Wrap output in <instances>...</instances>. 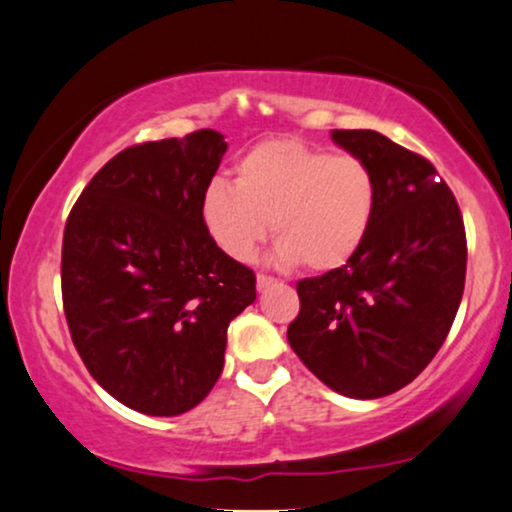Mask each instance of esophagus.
<instances>
[{
	"mask_svg": "<svg viewBox=\"0 0 512 512\" xmlns=\"http://www.w3.org/2000/svg\"><path fill=\"white\" fill-rule=\"evenodd\" d=\"M274 283H276V279H272V276L257 274V291H264V288L274 286Z\"/></svg>",
	"mask_w": 512,
	"mask_h": 512,
	"instance_id": "1",
	"label": "esophagus"
}]
</instances>
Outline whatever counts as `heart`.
Segmentation results:
<instances>
[{
  "label": "heart",
  "instance_id": "b5f03b06",
  "mask_svg": "<svg viewBox=\"0 0 512 512\" xmlns=\"http://www.w3.org/2000/svg\"><path fill=\"white\" fill-rule=\"evenodd\" d=\"M377 209L367 162L331 155L293 138L264 140L236 164V183L214 178L200 200L202 224L236 262L255 257L269 229L272 260L315 272L343 267L365 243Z\"/></svg>",
  "mask_w": 512,
  "mask_h": 512
}]
</instances>
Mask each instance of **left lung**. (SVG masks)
I'll list each match as a JSON object with an SVG mask.
<instances>
[{
  "label": "left lung",
  "mask_w": 512,
  "mask_h": 512,
  "mask_svg": "<svg viewBox=\"0 0 512 512\" xmlns=\"http://www.w3.org/2000/svg\"><path fill=\"white\" fill-rule=\"evenodd\" d=\"M331 140L369 164L377 209L343 267L298 281L288 343L329 389L372 400L408 386L446 341L465 288V226L424 157L377 131Z\"/></svg>",
  "instance_id": "8db88e82"
}]
</instances>
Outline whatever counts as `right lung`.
Listing matches in <instances>:
<instances>
[{
	"mask_svg": "<svg viewBox=\"0 0 512 512\" xmlns=\"http://www.w3.org/2000/svg\"><path fill=\"white\" fill-rule=\"evenodd\" d=\"M224 135L133 145L92 176L61 245V295L92 379L152 417L193 410L224 369L226 329L255 274L217 248L200 200Z\"/></svg>",
	"mask_w": 512,
	"mask_h": 512,
	"instance_id": "obj_1",
	"label": "right lung"
}]
</instances>
